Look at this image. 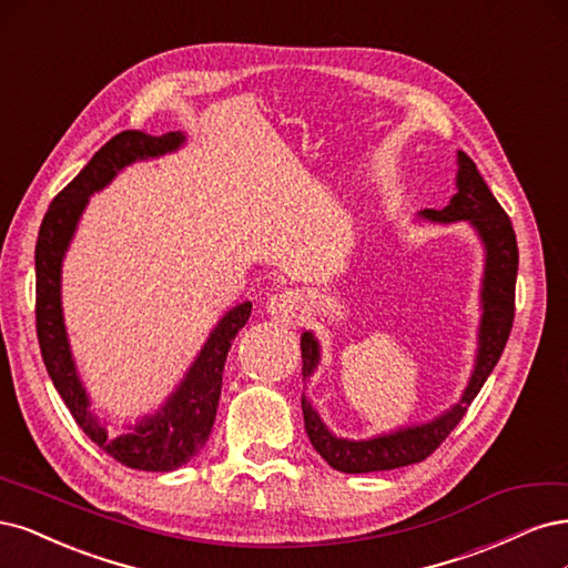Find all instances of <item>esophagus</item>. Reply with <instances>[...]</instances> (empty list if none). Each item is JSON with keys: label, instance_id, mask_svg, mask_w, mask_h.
Returning <instances> with one entry per match:
<instances>
[{"label": "esophagus", "instance_id": "1", "mask_svg": "<svg viewBox=\"0 0 568 568\" xmlns=\"http://www.w3.org/2000/svg\"><path fill=\"white\" fill-rule=\"evenodd\" d=\"M302 308H304V300L297 295V292H290V290L278 292V295H273V297L266 302V314H268L273 321H278V323H283V325H295V323H300Z\"/></svg>", "mask_w": 568, "mask_h": 568}]
</instances>
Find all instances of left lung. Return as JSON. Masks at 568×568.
<instances>
[{"mask_svg":"<svg viewBox=\"0 0 568 568\" xmlns=\"http://www.w3.org/2000/svg\"><path fill=\"white\" fill-rule=\"evenodd\" d=\"M457 193L444 210H423L419 216L434 224H455L469 222L479 233L486 264L481 281V323H479V346L477 361L469 384L465 387L460 400L450 406L444 415H438L425 425L400 427L389 434H379L373 438H342L325 427L318 410L302 396L304 429L308 442L323 460L337 471L346 474H365V471H384L423 463L438 446L446 442V436L457 427L465 417L467 408L484 382L496 368L500 354L507 344L511 323H515V285L519 268V250L517 235L511 229L507 212L500 207L496 195L486 186L474 160L457 151ZM321 363V346L314 333L306 331L302 335V375L311 377Z\"/></svg>","mask_w":568,"mask_h":568,"instance_id":"8db88e82","label":"left lung"}]
</instances>
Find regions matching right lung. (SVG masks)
<instances>
[{
  "mask_svg": "<svg viewBox=\"0 0 568 568\" xmlns=\"http://www.w3.org/2000/svg\"><path fill=\"white\" fill-rule=\"evenodd\" d=\"M184 141L186 136L181 132L151 136L130 130L113 136L87 162V168L51 200L40 226L38 247H34V273H38L34 316H38L42 358L53 387L91 442L124 467L143 471H172L186 465L207 444L219 396H222L224 363L231 342L250 318L252 302L233 306L216 323L186 377L181 379L160 410L145 415L136 425H126L120 434H108L105 423H101L89 408V394L78 375V365L72 361L61 306V266L72 235L78 231L80 216L89 203V195L111 184L126 164L172 153Z\"/></svg>",
  "mask_w": 568,
  "mask_h": 568,
  "instance_id": "obj_1",
  "label": "right lung"
}]
</instances>
